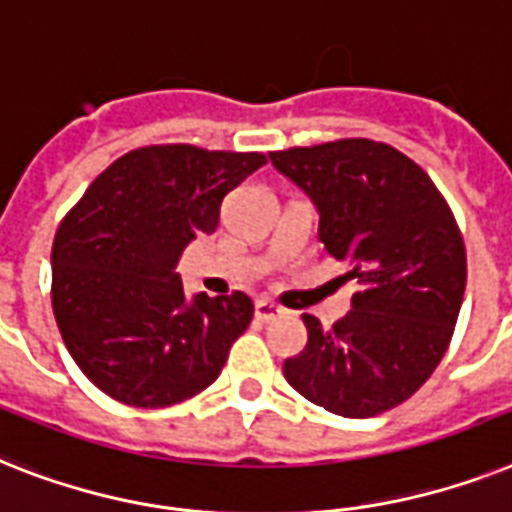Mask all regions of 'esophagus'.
<instances>
[{"label": "esophagus", "instance_id": "1", "mask_svg": "<svg viewBox=\"0 0 512 512\" xmlns=\"http://www.w3.org/2000/svg\"><path fill=\"white\" fill-rule=\"evenodd\" d=\"M278 315H281V307L273 305L270 299H257V302H255V318H257V321L270 323V321H276Z\"/></svg>", "mask_w": 512, "mask_h": 512}]
</instances>
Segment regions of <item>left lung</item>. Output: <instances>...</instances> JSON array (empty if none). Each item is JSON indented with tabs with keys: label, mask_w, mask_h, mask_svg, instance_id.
<instances>
[{
	"label": "left lung",
	"mask_w": 512,
	"mask_h": 512,
	"mask_svg": "<svg viewBox=\"0 0 512 512\" xmlns=\"http://www.w3.org/2000/svg\"><path fill=\"white\" fill-rule=\"evenodd\" d=\"M318 210V239L357 278L352 310L284 363L305 400L373 418L421 389L450 347L465 292V244L426 170L371 139L270 152Z\"/></svg>",
	"instance_id": "obj_1"
}]
</instances>
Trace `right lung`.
Listing matches in <instances>:
<instances>
[{
  "instance_id": "1",
  "label": "right lung",
  "mask_w": 512,
  "mask_h": 512,
  "mask_svg": "<svg viewBox=\"0 0 512 512\" xmlns=\"http://www.w3.org/2000/svg\"><path fill=\"white\" fill-rule=\"evenodd\" d=\"M260 152L141 147L94 178L52 244V310L91 384L134 407H168L213 384L255 305L242 292L186 297L178 257L213 234L220 202Z\"/></svg>"
}]
</instances>
